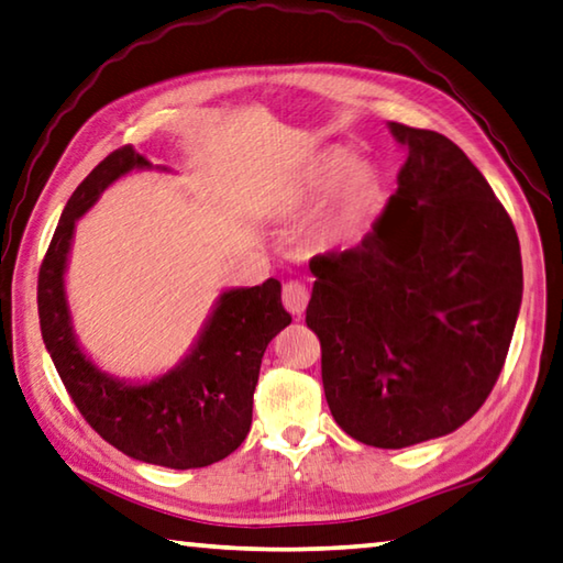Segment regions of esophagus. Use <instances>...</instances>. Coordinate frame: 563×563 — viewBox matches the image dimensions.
Here are the masks:
<instances>
[{
	"label": "esophagus",
	"mask_w": 563,
	"mask_h": 563,
	"mask_svg": "<svg viewBox=\"0 0 563 563\" xmlns=\"http://www.w3.org/2000/svg\"><path fill=\"white\" fill-rule=\"evenodd\" d=\"M308 302H310V290L305 288L302 283L290 280L283 285V305L290 314L300 317L305 312V308H308Z\"/></svg>",
	"instance_id": "34e87169"
}]
</instances>
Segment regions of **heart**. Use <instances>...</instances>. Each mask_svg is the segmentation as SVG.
Wrapping results in <instances>:
<instances>
[{
    "label": "heart",
    "instance_id": "b5f03b06",
    "mask_svg": "<svg viewBox=\"0 0 563 563\" xmlns=\"http://www.w3.org/2000/svg\"><path fill=\"white\" fill-rule=\"evenodd\" d=\"M328 197L312 213L308 236L320 249H340L360 236L379 199V172L369 162H354L346 147L314 152L278 177L271 207L280 217H300L317 199Z\"/></svg>",
    "mask_w": 563,
    "mask_h": 563
}]
</instances>
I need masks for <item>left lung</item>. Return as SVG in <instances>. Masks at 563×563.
<instances>
[{
  "instance_id": "left-lung-1",
  "label": "left lung",
  "mask_w": 563,
  "mask_h": 563,
  "mask_svg": "<svg viewBox=\"0 0 563 563\" xmlns=\"http://www.w3.org/2000/svg\"><path fill=\"white\" fill-rule=\"evenodd\" d=\"M408 157L356 249L314 255L310 330L336 426L374 448L457 431L493 391L522 305V253L487 179L441 132L388 122Z\"/></svg>"
}]
</instances>
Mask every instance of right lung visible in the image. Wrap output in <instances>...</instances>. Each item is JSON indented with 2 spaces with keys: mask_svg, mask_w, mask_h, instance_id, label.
<instances>
[{
  "mask_svg": "<svg viewBox=\"0 0 563 563\" xmlns=\"http://www.w3.org/2000/svg\"><path fill=\"white\" fill-rule=\"evenodd\" d=\"M142 169H162L140 152L120 147L70 194L38 271L41 336L80 416L128 457L172 470L207 467L246 441L265 346L292 317L280 302V283L223 290L189 354L147 382L100 369L80 346L66 295L76 221L96 207L112 181Z\"/></svg>",
  "mask_w": 563,
  "mask_h": 563,
  "instance_id": "1",
  "label": "right lung"
}]
</instances>
